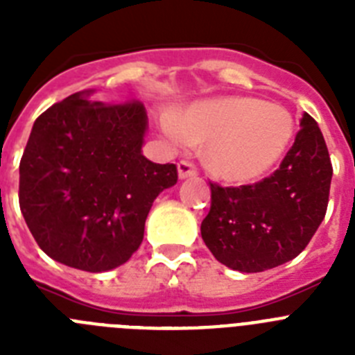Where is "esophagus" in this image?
<instances>
[{"mask_svg":"<svg viewBox=\"0 0 355 355\" xmlns=\"http://www.w3.org/2000/svg\"><path fill=\"white\" fill-rule=\"evenodd\" d=\"M178 174H180V180H184V178H190V175H196L197 167L192 162L183 159V162L178 163Z\"/></svg>","mask_w":355,"mask_h":355,"instance_id":"esophagus-1","label":"esophagus"}]
</instances>
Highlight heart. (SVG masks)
<instances>
[{"label":"heart","instance_id":"heart-1","mask_svg":"<svg viewBox=\"0 0 355 355\" xmlns=\"http://www.w3.org/2000/svg\"><path fill=\"white\" fill-rule=\"evenodd\" d=\"M172 144H206V165L233 183L256 180L283 158L293 139L295 121L284 106L256 97H220L193 103L162 119Z\"/></svg>","mask_w":355,"mask_h":355}]
</instances>
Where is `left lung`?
I'll use <instances>...</instances> for the list:
<instances>
[{
	"label": "left lung",
	"instance_id": "left-lung-1",
	"mask_svg": "<svg viewBox=\"0 0 355 355\" xmlns=\"http://www.w3.org/2000/svg\"><path fill=\"white\" fill-rule=\"evenodd\" d=\"M277 171L241 187H211V208L200 224L206 247L222 265L238 272H263L297 258L329 205L332 165L324 135L304 114Z\"/></svg>",
	"mask_w": 355,
	"mask_h": 355
}]
</instances>
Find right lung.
<instances>
[{"mask_svg":"<svg viewBox=\"0 0 355 355\" xmlns=\"http://www.w3.org/2000/svg\"><path fill=\"white\" fill-rule=\"evenodd\" d=\"M90 94H72L37 117L19 163V206L49 258L106 272L139 249L150 206L178 183V167L142 155V103L110 105Z\"/></svg>","mask_w":355,"mask_h":355,"instance_id":"add662e5","label":"right lung"}]
</instances>
